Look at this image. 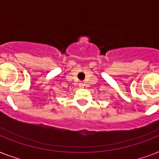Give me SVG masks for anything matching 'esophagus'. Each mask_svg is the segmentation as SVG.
I'll use <instances>...</instances> for the list:
<instances>
[{
	"label": "esophagus",
	"mask_w": 159,
	"mask_h": 159,
	"mask_svg": "<svg viewBox=\"0 0 159 159\" xmlns=\"http://www.w3.org/2000/svg\"><path fill=\"white\" fill-rule=\"evenodd\" d=\"M83 86H84V83L83 82H80V87H83Z\"/></svg>",
	"instance_id": "1"
}]
</instances>
